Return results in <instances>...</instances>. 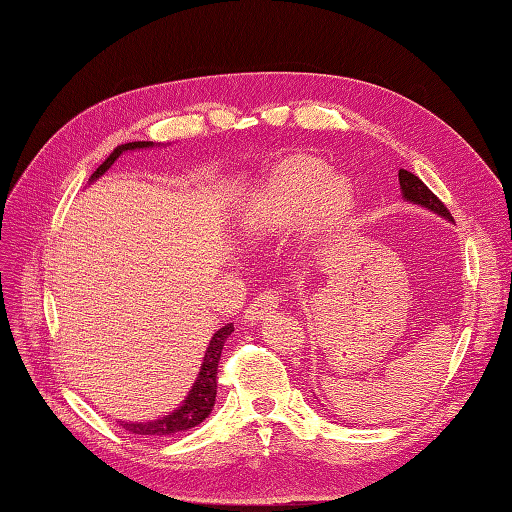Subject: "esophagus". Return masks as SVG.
<instances>
[{"instance_id":"obj_1","label":"esophagus","mask_w":512,"mask_h":512,"mask_svg":"<svg viewBox=\"0 0 512 512\" xmlns=\"http://www.w3.org/2000/svg\"><path fill=\"white\" fill-rule=\"evenodd\" d=\"M277 308H279V292L277 290H264L248 303L244 317H246L248 323H257V321L266 319L268 314H273Z\"/></svg>"}]
</instances>
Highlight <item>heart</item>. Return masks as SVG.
<instances>
[{
    "label": "heart",
    "mask_w": 512,
    "mask_h": 512,
    "mask_svg": "<svg viewBox=\"0 0 512 512\" xmlns=\"http://www.w3.org/2000/svg\"><path fill=\"white\" fill-rule=\"evenodd\" d=\"M356 206L354 184L336 176L319 160L297 158L268 178L248 213V233L277 235L317 220L323 228H339Z\"/></svg>",
    "instance_id": "b5f03b06"
}]
</instances>
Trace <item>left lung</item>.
Wrapping results in <instances>:
<instances>
[{"label":"left lung","instance_id":"obj_1","mask_svg":"<svg viewBox=\"0 0 512 512\" xmlns=\"http://www.w3.org/2000/svg\"><path fill=\"white\" fill-rule=\"evenodd\" d=\"M398 180H400L402 198H405L407 202L424 206V209L438 213L440 217H444V220L453 222V217H451L447 206H444V204L438 200V195L433 193V191L427 187V184H424L418 176H413V173L407 171V169H400V171H398Z\"/></svg>","mask_w":512,"mask_h":512}]
</instances>
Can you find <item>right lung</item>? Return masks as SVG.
I'll return each instance as SVG.
<instances>
[{"mask_svg": "<svg viewBox=\"0 0 512 512\" xmlns=\"http://www.w3.org/2000/svg\"><path fill=\"white\" fill-rule=\"evenodd\" d=\"M147 147H154L151 140H143V143H125V145H118L103 165L92 173L90 182H94L96 178H101L103 173L110 169L116 158L123 154V151H134V149H147ZM233 332V323H226L222 325L220 330L213 334V339L206 347L204 352V361L202 367L198 372V378H195V383L189 391V396L184 398L182 405L178 409H173L169 416L165 418H158V420H149V422H121L123 429H127L129 433H138V436H173V433H180V431H187L198 427L200 422H204L209 418V413L213 411L215 405V394H217V363H220V356L224 350V343L228 336Z\"/></svg>", "mask_w": 512, "mask_h": 512, "instance_id": "add662e5", "label": "right lung"}]
</instances>
